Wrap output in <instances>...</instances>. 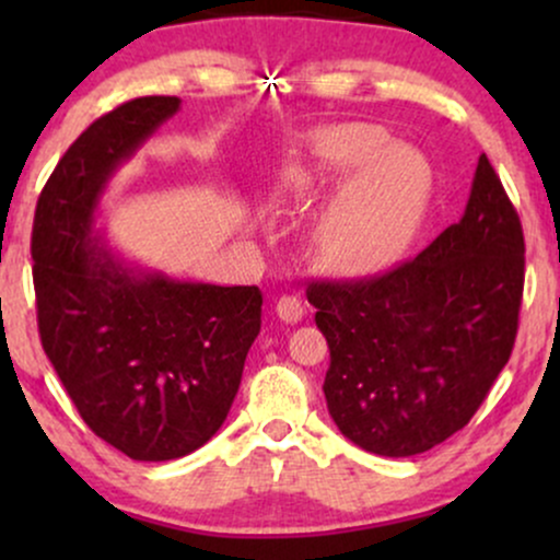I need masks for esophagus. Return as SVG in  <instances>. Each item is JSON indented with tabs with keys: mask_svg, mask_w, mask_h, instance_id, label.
<instances>
[{
	"mask_svg": "<svg viewBox=\"0 0 560 560\" xmlns=\"http://www.w3.org/2000/svg\"><path fill=\"white\" fill-rule=\"evenodd\" d=\"M276 316L287 320V324H298L305 316V305H302V300L284 294V298H279V302H276Z\"/></svg>",
	"mask_w": 560,
	"mask_h": 560,
	"instance_id": "34e87169",
	"label": "esophagus"
}]
</instances>
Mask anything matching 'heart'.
<instances>
[{"label": "heart", "instance_id": "obj_1", "mask_svg": "<svg viewBox=\"0 0 560 560\" xmlns=\"http://www.w3.org/2000/svg\"><path fill=\"white\" fill-rule=\"evenodd\" d=\"M350 172L313 236V260L329 276H361L387 266L413 240L427 208V176L413 158L392 147L384 128L358 120L316 128L279 189L302 202Z\"/></svg>", "mask_w": 560, "mask_h": 560}]
</instances>
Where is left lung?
<instances>
[{"mask_svg": "<svg viewBox=\"0 0 560 560\" xmlns=\"http://www.w3.org/2000/svg\"><path fill=\"white\" fill-rule=\"evenodd\" d=\"M522 292V221L481 155L460 221L419 258L307 287L331 352L324 395L339 432L410 458L464 429L511 358Z\"/></svg>", "mask_w": 560, "mask_h": 560, "instance_id": "1", "label": "left lung"}]
</instances>
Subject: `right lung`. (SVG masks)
Wrapping results in <instances>:
<instances>
[{
	"mask_svg": "<svg viewBox=\"0 0 560 560\" xmlns=\"http://www.w3.org/2000/svg\"><path fill=\"white\" fill-rule=\"evenodd\" d=\"M178 107V96H139L94 120L44 186L31 236L44 352L89 429L133 460L202 447L260 334L258 287L133 266L96 223L115 173Z\"/></svg>",
	"mask_w": 560,
	"mask_h": 560,
	"instance_id": "right-lung-1",
	"label": "right lung"
}]
</instances>
